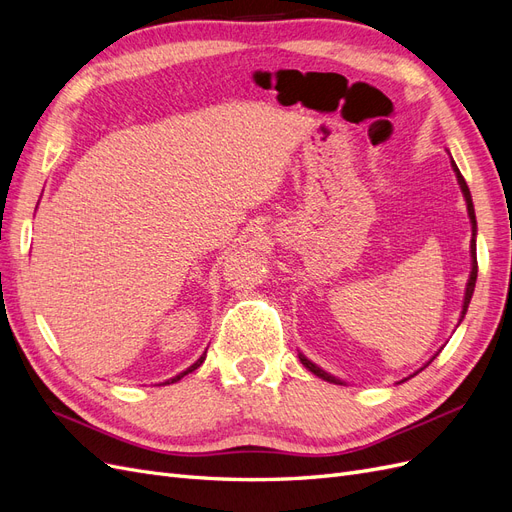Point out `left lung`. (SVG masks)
Wrapping results in <instances>:
<instances>
[{
	"label": "left lung",
	"mask_w": 512,
	"mask_h": 512,
	"mask_svg": "<svg viewBox=\"0 0 512 512\" xmlns=\"http://www.w3.org/2000/svg\"><path fill=\"white\" fill-rule=\"evenodd\" d=\"M451 166H453V173H455V177H457V183H459V188H461V194H463V198H466V207H468V218H470V224H472V239H470V265H472V269H470V277H468V284H466V292H463V305H461V316H459V324H461V320L466 318V312H468V305H470V301H472V294H474V286H476V275H478V262H476V232H478V226H476V213H474V203H472V194H470V188H468V183H466V179L461 177V173H459V168H457V164H455V160L451 158ZM457 324V327H459ZM442 350V348H440ZM440 350L431 356V359L421 367V369H416L414 374H410L408 378H404V380H399L397 384H401V382H406V380H410V378H414L416 374H421V371L436 359V356L440 354ZM299 361L312 371L314 376H318V378H322V380H327V382H331V384H344L346 386V382L344 380H339L337 376H333V374H329V371H324L322 367H318L314 361H309L307 356L303 354V352H299Z\"/></svg>",
	"instance_id": "left-lung-1"
}]
</instances>
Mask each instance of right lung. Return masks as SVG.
I'll use <instances>...</instances> for the list:
<instances>
[{"instance_id":"right-lung-1","label":"right lung","mask_w":512,"mask_h":512,"mask_svg":"<svg viewBox=\"0 0 512 512\" xmlns=\"http://www.w3.org/2000/svg\"><path fill=\"white\" fill-rule=\"evenodd\" d=\"M205 359H207V350H205L203 354H200V356H198V361H196V363H192V365H190L188 369H185V371H181V374H177L175 378H168L166 382H160V386H162V384H173V382H179V380H181L183 376H188V374H192V371H194V369H198L200 365H203V363H205Z\"/></svg>"}]
</instances>
